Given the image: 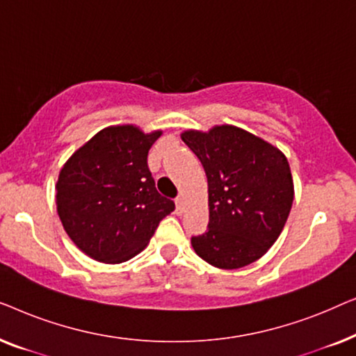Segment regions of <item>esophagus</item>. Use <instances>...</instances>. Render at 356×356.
Wrapping results in <instances>:
<instances>
[{
  "label": "esophagus",
  "instance_id": "1",
  "mask_svg": "<svg viewBox=\"0 0 356 356\" xmlns=\"http://www.w3.org/2000/svg\"><path fill=\"white\" fill-rule=\"evenodd\" d=\"M184 211H186V199H184V196H178L177 197V212L183 213Z\"/></svg>",
  "mask_w": 356,
  "mask_h": 356
}]
</instances>
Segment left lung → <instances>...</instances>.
I'll return each instance as SVG.
<instances>
[{"label":"left lung","mask_w":356,"mask_h":356,"mask_svg":"<svg viewBox=\"0 0 356 356\" xmlns=\"http://www.w3.org/2000/svg\"><path fill=\"white\" fill-rule=\"evenodd\" d=\"M181 139L206 170L209 230L191 238L199 257L240 269L269 251L293 204L289 160L275 145L232 124L188 129Z\"/></svg>","instance_id":"obj_1"}]
</instances>
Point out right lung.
Here are the masks:
<instances>
[{
	"mask_svg": "<svg viewBox=\"0 0 356 356\" xmlns=\"http://www.w3.org/2000/svg\"><path fill=\"white\" fill-rule=\"evenodd\" d=\"M162 131L139 126L102 129L63 165L56 211L72 243L92 259L120 264L147 246L160 220L175 211L155 188L147 155Z\"/></svg>",
	"mask_w": 356,
	"mask_h": 356,
	"instance_id": "add662e5",
	"label": "right lung"
}]
</instances>
